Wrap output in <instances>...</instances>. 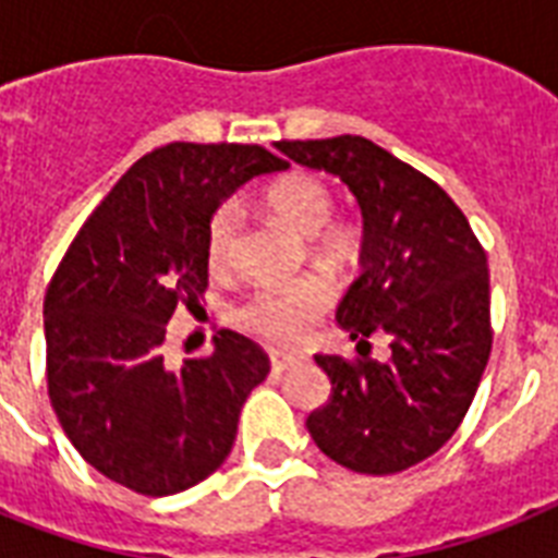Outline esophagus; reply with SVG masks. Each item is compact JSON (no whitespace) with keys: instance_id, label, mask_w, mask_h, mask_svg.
Masks as SVG:
<instances>
[{"instance_id":"obj_1","label":"esophagus","mask_w":558,"mask_h":558,"mask_svg":"<svg viewBox=\"0 0 558 558\" xmlns=\"http://www.w3.org/2000/svg\"><path fill=\"white\" fill-rule=\"evenodd\" d=\"M301 353H271V371L275 373H283V371H289V367L292 365H298V362H301Z\"/></svg>"}]
</instances>
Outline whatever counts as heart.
Instances as JSON below:
<instances>
[{"label":"heart","instance_id":"b5f03b06","mask_svg":"<svg viewBox=\"0 0 558 558\" xmlns=\"http://www.w3.org/2000/svg\"><path fill=\"white\" fill-rule=\"evenodd\" d=\"M269 205L292 231L301 236H313L315 257L327 269H341L353 260L359 248L356 228L332 219V191L315 173H292L280 179L269 191ZM240 214L234 202H222L210 214L205 226V257L210 271H226L236 245ZM332 304V289L324 278L283 280V283H263L245 298L236 310L240 327L266 341L292 344L301 341L313 324L322 318Z\"/></svg>","mask_w":558,"mask_h":558}]
</instances>
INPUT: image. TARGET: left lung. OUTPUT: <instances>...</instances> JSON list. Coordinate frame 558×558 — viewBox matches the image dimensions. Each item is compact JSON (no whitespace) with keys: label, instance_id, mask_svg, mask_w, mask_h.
Wrapping results in <instances>:
<instances>
[{"label":"left lung","instance_id":"left-lung-1","mask_svg":"<svg viewBox=\"0 0 558 558\" xmlns=\"http://www.w3.org/2000/svg\"><path fill=\"white\" fill-rule=\"evenodd\" d=\"M275 147L339 177L365 217L362 275L336 313L359 356H315L332 393L306 428L327 458L353 472L416 466L458 432L489 362L484 245L434 179L362 135ZM373 335L389 336L388 363L366 356Z\"/></svg>","mask_w":558,"mask_h":558}]
</instances>
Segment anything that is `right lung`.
<instances>
[{"label":"right lung","mask_w":558,"mask_h":558,"mask_svg":"<svg viewBox=\"0 0 558 558\" xmlns=\"http://www.w3.org/2000/svg\"><path fill=\"white\" fill-rule=\"evenodd\" d=\"M287 161L257 144L173 142L92 210L46 289L48 399L81 458L142 495H177L231 454L245 397L269 373L234 330L170 367L168 322L208 289L205 226L228 193Z\"/></svg>","instance_id":"obj_1"}]
</instances>
